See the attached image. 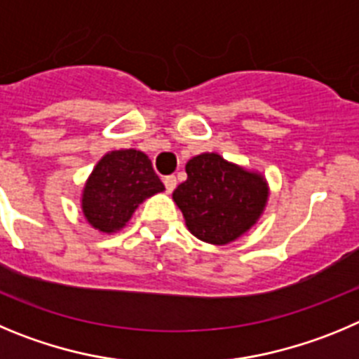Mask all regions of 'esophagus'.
<instances>
[{
  "label": "esophagus",
  "instance_id": "1",
  "mask_svg": "<svg viewBox=\"0 0 359 359\" xmlns=\"http://www.w3.org/2000/svg\"><path fill=\"white\" fill-rule=\"evenodd\" d=\"M164 187H166V193H172L177 187V177L175 175H168L164 177Z\"/></svg>",
  "mask_w": 359,
  "mask_h": 359
}]
</instances>
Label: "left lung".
I'll return each mask as SVG.
<instances>
[{
	"label": "left lung",
	"mask_w": 359,
	"mask_h": 359,
	"mask_svg": "<svg viewBox=\"0 0 359 359\" xmlns=\"http://www.w3.org/2000/svg\"><path fill=\"white\" fill-rule=\"evenodd\" d=\"M187 179L173 200L193 236L211 245H227L256 225L268 200V184L257 172L229 163L218 154L187 161Z\"/></svg>",
	"instance_id": "1"
}]
</instances>
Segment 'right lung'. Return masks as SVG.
Listing matches in <instances>:
<instances>
[{
    "label": "right lung",
    "instance_id": "obj_1",
    "mask_svg": "<svg viewBox=\"0 0 359 359\" xmlns=\"http://www.w3.org/2000/svg\"><path fill=\"white\" fill-rule=\"evenodd\" d=\"M164 191L151 161L140 150H112L98 161L82 193V212L100 232L119 231L148 196Z\"/></svg>",
    "mask_w": 359,
    "mask_h": 359
}]
</instances>
